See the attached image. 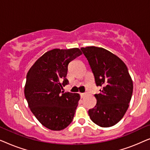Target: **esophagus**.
<instances>
[{
    "label": "esophagus",
    "instance_id": "34e87169",
    "mask_svg": "<svg viewBox=\"0 0 150 150\" xmlns=\"http://www.w3.org/2000/svg\"><path fill=\"white\" fill-rule=\"evenodd\" d=\"M80 95H81V98H85L86 96H87V93H81V94H80Z\"/></svg>",
    "mask_w": 150,
    "mask_h": 150
}]
</instances>
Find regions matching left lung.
Here are the masks:
<instances>
[{"instance_id": "left-lung-1", "label": "left lung", "mask_w": 150, "mask_h": 150, "mask_svg": "<svg viewBox=\"0 0 150 150\" xmlns=\"http://www.w3.org/2000/svg\"><path fill=\"white\" fill-rule=\"evenodd\" d=\"M95 78L96 85L102 87L95 94L96 105L88 111L92 122L108 128L120 122L129 106L133 83L126 65L115 54L103 48H81Z\"/></svg>"}]
</instances>
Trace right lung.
I'll use <instances>...</instances> for the list:
<instances>
[{
    "label": "right lung",
    "mask_w": 150,
    "mask_h": 150,
    "mask_svg": "<svg viewBox=\"0 0 150 150\" xmlns=\"http://www.w3.org/2000/svg\"><path fill=\"white\" fill-rule=\"evenodd\" d=\"M82 54L79 48L53 49L42 55L28 70L24 96L30 110L46 128L61 130L72 122L80 95L61 91L70 61Z\"/></svg>",
    "instance_id": "1"
}]
</instances>
